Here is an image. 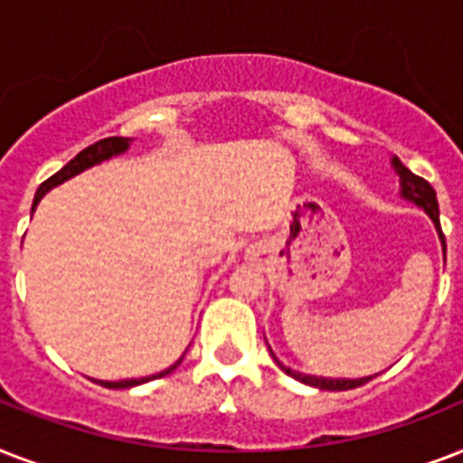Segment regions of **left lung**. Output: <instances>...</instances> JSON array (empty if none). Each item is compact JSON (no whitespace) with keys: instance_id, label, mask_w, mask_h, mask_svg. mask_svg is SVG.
Wrapping results in <instances>:
<instances>
[{"instance_id":"left-lung-1","label":"left lung","mask_w":463,"mask_h":463,"mask_svg":"<svg viewBox=\"0 0 463 463\" xmlns=\"http://www.w3.org/2000/svg\"><path fill=\"white\" fill-rule=\"evenodd\" d=\"M396 167V173L402 177V194L406 199H411L413 203H418L420 209H425V213L435 221L439 231V238L445 242V232H442V225H439V209H438V196H435V189L428 180L423 177H418L413 175L406 165H402V160H392ZM279 363V360H276ZM281 365V363H279ZM281 370L290 377H296V380L305 382L309 387H319V389H329V392H345V389H355V387H363L365 382H370L373 377H360V380H329V377H312V374H303V373H296V370H290V367L281 365ZM377 377V374H374Z\"/></svg>"}]
</instances>
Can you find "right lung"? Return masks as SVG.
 Returning <instances> with one entry per match:
<instances>
[{"label":"right lung","mask_w":463,"mask_h":463,"mask_svg":"<svg viewBox=\"0 0 463 463\" xmlns=\"http://www.w3.org/2000/svg\"><path fill=\"white\" fill-rule=\"evenodd\" d=\"M127 146H129V139H125V137H108V139H100L96 141V144H90L89 148H83L81 154L76 156V158H71L67 163V165L61 167L60 173H54L52 177H47L43 184L38 187V192H35V199H33V209L38 206V202L45 196L47 189L57 187V184H61L64 180H69V177H74V175H79L81 170H86V167L96 165V163H100V160H108L110 156H118L122 154V151H127ZM182 358L175 363V365H170L167 370H163V373L158 374H151V377H141V380H119V382H103L98 380V384H103V387L108 389H129V387H137V384H144V382H151V380H158V377H165V374H170L175 370V367L180 365Z\"/></svg>","instance_id":"right-lung-1"}]
</instances>
